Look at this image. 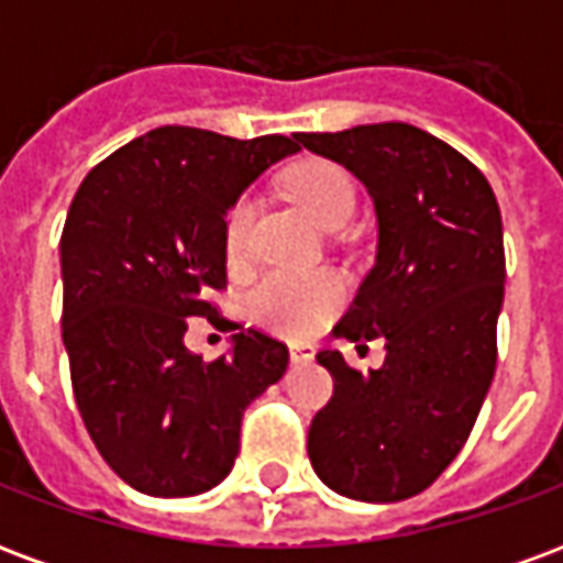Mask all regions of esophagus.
<instances>
[{
    "mask_svg": "<svg viewBox=\"0 0 563 563\" xmlns=\"http://www.w3.org/2000/svg\"><path fill=\"white\" fill-rule=\"evenodd\" d=\"M313 355H317V350H313L310 343H292V346H289L292 365H307V362H313Z\"/></svg>",
    "mask_w": 563,
    "mask_h": 563,
    "instance_id": "obj_1",
    "label": "esophagus"
}]
</instances>
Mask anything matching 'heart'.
<instances>
[{
    "instance_id": "heart-1",
    "label": "heart",
    "mask_w": 563,
    "mask_h": 563,
    "mask_svg": "<svg viewBox=\"0 0 563 563\" xmlns=\"http://www.w3.org/2000/svg\"><path fill=\"white\" fill-rule=\"evenodd\" d=\"M286 196L305 208L322 229H341L355 210V186L341 165L329 159H305L286 174ZM256 205L253 198H238L222 222V250L225 258L244 262ZM343 286L329 271L298 274V271H271L246 295L250 317L262 329L283 338H310L325 325V319L341 307Z\"/></svg>"
}]
</instances>
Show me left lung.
<instances>
[{
    "mask_svg": "<svg viewBox=\"0 0 563 563\" xmlns=\"http://www.w3.org/2000/svg\"><path fill=\"white\" fill-rule=\"evenodd\" d=\"M301 147L353 172L377 210V262L334 334L386 341L379 371L338 350L307 455L331 492L367 504L419 495L467 443L497 365L504 222L483 172L410 123L301 132Z\"/></svg>",
    "mask_w": 563,
    "mask_h": 563,
    "instance_id": "8db88e82",
    "label": "left lung"
}]
</instances>
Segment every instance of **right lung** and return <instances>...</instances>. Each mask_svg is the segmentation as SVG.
<instances>
[{
  "label": "right lung",
  "instance_id": "1",
  "mask_svg": "<svg viewBox=\"0 0 563 563\" xmlns=\"http://www.w3.org/2000/svg\"><path fill=\"white\" fill-rule=\"evenodd\" d=\"M286 135L238 141L159 126L99 162L75 192L59 241L63 343L80 419L111 471L153 497L220 485L250 401L289 367L265 331L232 334L213 362L184 346L186 319L225 289L222 222Z\"/></svg>",
  "mask_w": 563,
  "mask_h": 563
}]
</instances>
